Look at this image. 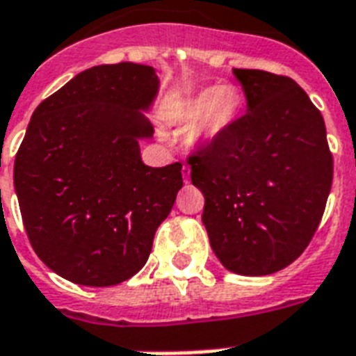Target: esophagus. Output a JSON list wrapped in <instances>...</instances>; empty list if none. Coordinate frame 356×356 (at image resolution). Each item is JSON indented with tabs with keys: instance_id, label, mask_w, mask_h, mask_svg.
<instances>
[{
	"instance_id": "obj_1",
	"label": "esophagus",
	"mask_w": 356,
	"mask_h": 356,
	"mask_svg": "<svg viewBox=\"0 0 356 356\" xmlns=\"http://www.w3.org/2000/svg\"><path fill=\"white\" fill-rule=\"evenodd\" d=\"M189 175H191L189 165H184V167H181V176H184V181H189Z\"/></svg>"
}]
</instances>
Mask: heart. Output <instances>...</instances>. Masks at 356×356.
<instances>
[{"mask_svg": "<svg viewBox=\"0 0 356 356\" xmlns=\"http://www.w3.org/2000/svg\"><path fill=\"white\" fill-rule=\"evenodd\" d=\"M241 112V93L232 86H209L193 93L176 106L175 118L184 127H193L191 139L207 147L232 129Z\"/></svg>", "mask_w": 356, "mask_h": 356, "instance_id": "1", "label": "heart"}]
</instances>
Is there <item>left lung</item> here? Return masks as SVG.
Segmentation results:
<instances>
[{"label":"left lung","mask_w":356,"mask_h":356,"mask_svg":"<svg viewBox=\"0 0 356 356\" xmlns=\"http://www.w3.org/2000/svg\"><path fill=\"white\" fill-rule=\"evenodd\" d=\"M246 113L189 156L206 204L202 222L224 268L280 272L303 254L322 220L332 154L320 110L292 79L233 70Z\"/></svg>","instance_id":"obj_1"}]
</instances>
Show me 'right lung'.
<instances>
[{
  "instance_id": "right-lung-1",
  "label": "right lung",
  "mask_w": 356,
  "mask_h": 356,
  "mask_svg": "<svg viewBox=\"0 0 356 356\" xmlns=\"http://www.w3.org/2000/svg\"><path fill=\"white\" fill-rule=\"evenodd\" d=\"M158 88L150 65H95L31 118L14 189L33 250L71 283L112 286L138 274L184 186L181 163L141 161L139 141L154 134L143 112Z\"/></svg>"
}]
</instances>
